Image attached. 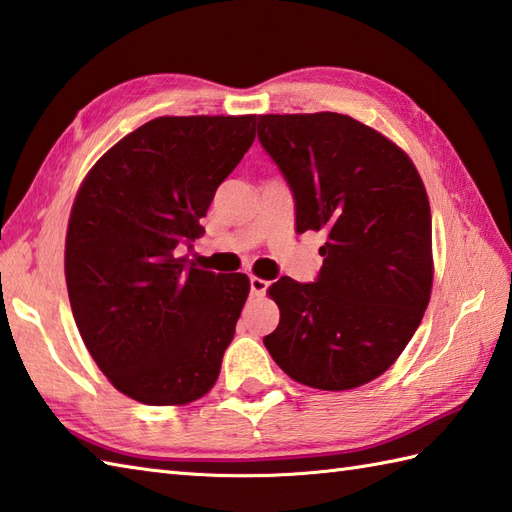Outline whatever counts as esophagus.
Listing matches in <instances>:
<instances>
[{"label": "esophagus", "instance_id": "34e87169", "mask_svg": "<svg viewBox=\"0 0 512 512\" xmlns=\"http://www.w3.org/2000/svg\"><path fill=\"white\" fill-rule=\"evenodd\" d=\"M268 281L262 277H250V292H253L255 297H264L266 290H268Z\"/></svg>", "mask_w": 512, "mask_h": 512}]
</instances>
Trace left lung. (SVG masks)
I'll list each match as a JSON object with an SVG mask.
<instances>
[{
	"mask_svg": "<svg viewBox=\"0 0 512 512\" xmlns=\"http://www.w3.org/2000/svg\"><path fill=\"white\" fill-rule=\"evenodd\" d=\"M257 121L259 143L295 198L297 233H328L314 284L281 277L268 288L279 325L264 345L301 385L361 387L394 365L429 306L427 191L405 151L350 116Z\"/></svg>",
	"mask_w": 512,
	"mask_h": 512,
	"instance_id": "left-lung-1",
	"label": "left lung"
}]
</instances>
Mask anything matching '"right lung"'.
Returning <instances> with one entry per match:
<instances>
[{
	"label": "right lung",
	"mask_w": 512,
	"mask_h": 512,
	"mask_svg": "<svg viewBox=\"0 0 512 512\" xmlns=\"http://www.w3.org/2000/svg\"><path fill=\"white\" fill-rule=\"evenodd\" d=\"M257 116H160L85 176L65 235V284L88 352L121 394L187 405L220 376L250 281L178 257L217 187L255 140Z\"/></svg>",
	"instance_id": "1"
}]
</instances>
